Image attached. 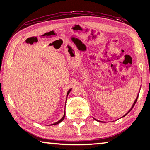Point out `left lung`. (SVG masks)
I'll return each instance as SVG.
<instances>
[{
  "label": "left lung",
  "mask_w": 150,
  "mask_h": 150,
  "mask_svg": "<svg viewBox=\"0 0 150 150\" xmlns=\"http://www.w3.org/2000/svg\"><path fill=\"white\" fill-rule=\"evenodd\" d=\"M138 97H139V95H138V96L137 97V98H136V99H135V102H134V103H133V106H132V108H131V109H130V110L128 111V113H127L126 115H126L127 114H128L129 112V111H131L132 110V108H133V106H135V103H136V102H137V98H138ZM125 115H124V116H125ZM124 116H123V117H124ZM95 120H96V119H95ZM97 121H98V120H97ZM99 122H100V121H99Z\"/></svg>",
  "instance_id": "1"
}]
</instances>
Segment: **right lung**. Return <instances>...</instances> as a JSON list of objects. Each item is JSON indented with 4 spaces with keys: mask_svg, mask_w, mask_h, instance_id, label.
I'll return each instance as SVG.
<instances>
[{
    "mask_svg": "<svg viewBox=\"0 0 150 150\" xmlns=\"http://www.w3.org/2000/svg\"><path fill=\"white\" fill-rule=\"evenodd\" d=\"M71 89H70V90L68 91V93H67V96H68V95L69 93V92L71 91ZM64 117H65V113H64V116H63V117L61 119H60V120H59L58 122H55V123H54V124H52V125H55V124H59V123H60V122H61L62 121L64 120Z\"/></svg>",
    "mask_w": 150,
    "mask_h": 150,
    "instance_id": "add662e5",
    "label": "right lung"
}]
</instances>
